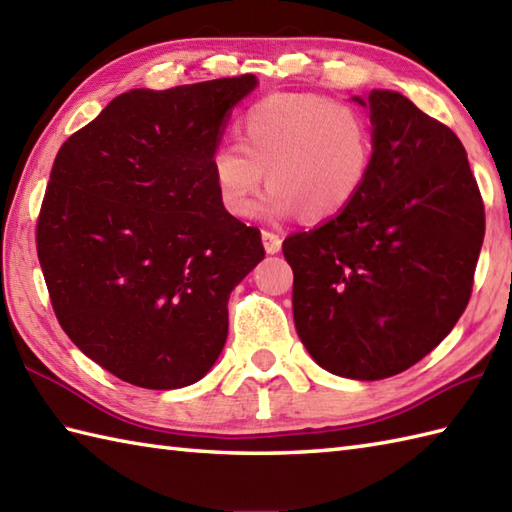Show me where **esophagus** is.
Here are the masks:
<instances>
[{"label":"esophagus","instance_id":"obj_1","mask_svg":"<svg viewBox=\"0 0 512 512\" xmlns=\"http://www.w3.org/2000/svg\"><path fill=\"white\" fill-rule=\"evenodd\" d=\"M262 239H264L266 253H270V255L279 253V250H281V235H277L273 231H262Z\"/></svg>","mask_w":512,"mask_h":512}]
</instances>
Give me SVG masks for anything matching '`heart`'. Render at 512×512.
<instances>
[{
  "mask_svg": "<svg viewBox=\"0 0 512 512\" xmlns=\"http://www.w3.org/2000/svg\"><path fill=\"white\" fill-rule=\"evenodd\" d=\"M235 134L237 145L222 143L209 156L217 200L233 217L257 211L266 173L270 213L332 220L361 195L374 167L367 116L323 94H268L239 116Z\"/></svg>",
  "mask_w": 512,
  "mask_h": 512,
  "instance_id": "b5f03b06",
  "label": "heart"
}]
</instances>
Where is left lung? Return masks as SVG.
Returning a JSON list of instances; mask_svg holds the SVG:
<instances>
[{
  "instance_id": "left-lung-1",
  "label": "left lung",
  "mask_w": 512,
  "mask_h": 512,
  "mask_svg": "<svg viewBox=\"0 0 512 512\" xmlns=\"http://www.w3.org/2000/svg\"><path fill=\"white\" fill-rule=\"evenodd\" d=\"M367 103L374 167L361 195L284 242L301 343L356 380L405 372L440 345L469 306L484 242L460 138L398 92L374 90Z\"/></svg>"
}]
</instances>
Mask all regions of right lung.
Instances as JSON below:
<instances>
[{
    "mask_svg": "<svg viewBox=\"0 0 512 512\" xmlns=\"http://www.w3.org/2000/svg\"><path fill=\"white\" fill-rule=\"evenodd\" d=\"M253 74L132 90L61 145L37 217V255L63 332L145 389L200 380L228 334L231 290L264 259L228 215L209 156Z\"/></svg>",
    "mask_w": 512,
    "mask_h": 512,
    "instance_id": "add662e5",
    "label": "right lung"
}]
</instances>
